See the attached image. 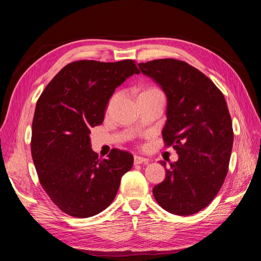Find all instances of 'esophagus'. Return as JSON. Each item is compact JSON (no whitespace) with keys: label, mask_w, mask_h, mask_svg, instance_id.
Segmentation results:
<instances>
[{"label":"esophagus","mask_w":261,"mask_h":261,"mask_svg":"<svg viewBox=\"0 0 261 261\" xmlns=\"http://www.w3.org/2000/svg\"><path fill=\"white\" fill-rule=\"evenodd\" d=\"M134 162H135V165H141V163H145V165H146V163H148V159L143 158V156L135 155Z\"/></svg>","instance_id":"esophagus-1"}]
</instances>
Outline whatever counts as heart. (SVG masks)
Returning <instances> with one entry per match:
<instances>
[{"mask_svg":"<svg viewBox=\"0 0 261 261\" xmlns=\"http://www.w3.org/2000/svg\"><path fill=\"white\" fill-rule=\"evenodd\" d=\"M156 91H159V90H156V88H154V87H149V88H146V90H144V91H141L140 92V94H145V93H148V92H156ZM139 94V95H140ZM115 98V96H114ZM113 98V99H114Z\"/></svg>","mask_w":261,"mask_h":261,"instance_id":"obj_1","label":"heart"}]
</instances>
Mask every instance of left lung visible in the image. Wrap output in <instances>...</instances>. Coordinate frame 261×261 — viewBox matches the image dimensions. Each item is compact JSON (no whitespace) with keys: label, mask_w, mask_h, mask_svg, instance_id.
Wrapping results in <instances>:
<instances>
[{"label":"left lung","mask_w":261,"mask_h":261,"mask_svg":"<svg viewBox=\"0 0 261 261\" xmlns=\"http://www.w3.org/2000/svg\"><path fill=\"white\" fill-rule=\"evenodd\" d=\"M140 71L167 96L166 146L178 160L153 189L158 204L176 215H191L211 204L226 179L233 141L226 99L215 84L187 62L162 59L139 63ZM166 167V162H161Z\"/></svg>","instance_id":"obj_1"}]
</instances>
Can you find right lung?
I'll return each instance as SVG.
<instances>
[{
    "label": "right lung",
    "instance_id": "obj_1",
    "mask_svg": "<svg viewBox=\"0 0 261 261\" xmlns=\"http://www.w3.org/2000/svg\"><path fill=\"white\" fill-rule=\"evenodd\" d=\"M134 73L136 62L76 61L51 79L38 99L31 152L42 189L59 208L90 218L112 204L134 156L114 148L107 159L91 148V127L103 122L115 88Z\"/></svg>",
    "mask_w": 261,
    "mask_h": 261
}]
</instances>
